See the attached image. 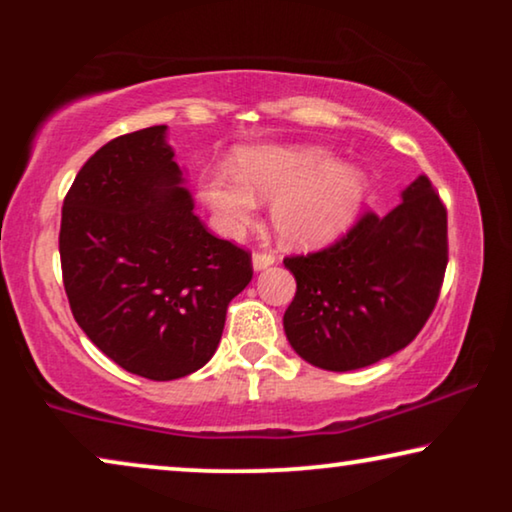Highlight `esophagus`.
<instances>
[{
	"instance_id": "esophagus-1",
	"label": "esophagus",
	"mask_w": 512,
	"mask_h": 512,
	"mask_svg": "<svg viewBox=\"0 0 512 512\" xmlns=\"http://www.w3.org/2000/svg\"><path fill=\"white\" fill-rule=\"evenodd\" d=\"M275 263H277L275 254H254V256H251V265H254L256 272L270 268V265H275Z\"/></svg>"
}]
</instances>
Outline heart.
<instances>
[{
  "label": "heart",
  "instance_id": "obj_1",
  "mask_svg": "<svg viewBox=\"0 0 512 512\" xmlns=\"http://www.w3.org/2000/svg\"><path fill=\"white\" fill-rule=\"evenodd\" d=\"M237 174L214 172L202 181V200L226 233H242L254 221L258 200H272L270 221L279 240L296 249H319L338 240L361 212L368 174L340 163L314 144L244 146Z\"/></svg>",
  "mask_w": 512,
  "mask_h": 512
}]
</instances>
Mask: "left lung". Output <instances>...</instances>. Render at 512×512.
<instances>
[{"label":"left lung","mask_w":512,"mask_h":512,"mask_svg":"<svg viewBox=\"0 0 512 512\" xmlns=\"http://www.w3.org/2000/svg\"><path fill=\"white\" fill-rule=\"evenodd\" d=\"M284 265L296 277L284 333L300 359L333 373L373 366L408 347L436 307L447 212L422 174L387 216L366 214L333 247Z\"/></svg>","instance_id":"obj_1"}]
</instances>
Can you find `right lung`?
<instances>
[{
	"label": "right lung",
	"instance_id": "obj_1",
	"mask_svg": "<svg viewBox=\"0 0 512 512\" xmlns=\"http://www.w3.org/2000/svg\"><path fill=\"white\" fill-rule=\"evenodd\" d=\"M167 125L116 137L76 174L62 205V282L76 324L132 375L179 380L219 347L251 256L193 212Z\"/></svg>",
	"mask_w": 512,
	"mask_h": 512
}]
</instances>
